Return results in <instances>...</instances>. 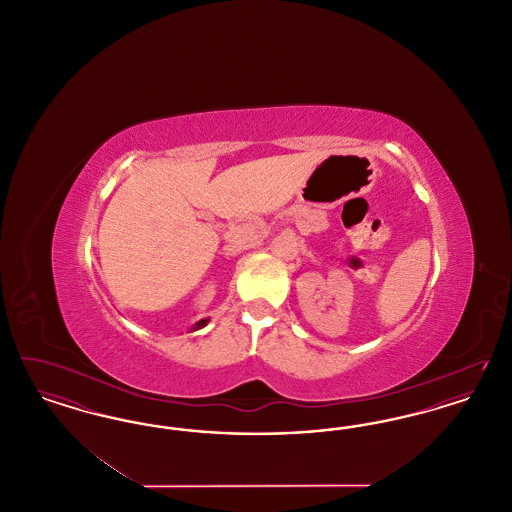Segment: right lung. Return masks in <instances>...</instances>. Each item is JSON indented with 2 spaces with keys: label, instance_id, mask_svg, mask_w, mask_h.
I'll list each match as a JSON object with an SVG mask.
<instances>
[{
  "label": "right lung",
  "instance_id": "obj_1",
  "mask_svg": "<svg viewBox=\"0 0 512 512\" xmlns=\"http://www.w3.org/2000/svg\"><path fill=\"white\" fill-rule=\"evenodd\" d=\"M207 322H209V318H203V320H199V322H197V324H195L194 328H192V330H199V328H203V326H205V324H207Z\"/></svg>",
  "mask_w": 512,
  "mask_h": 512
}]
</instances>
